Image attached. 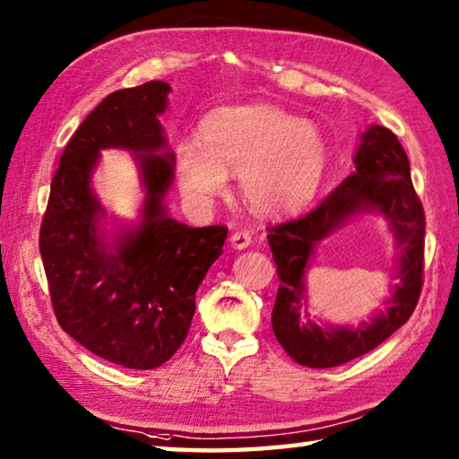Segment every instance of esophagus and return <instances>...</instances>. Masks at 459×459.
<instances>
[{"mask_svg":"<svg viewBox=\"0 0 459 459\" xmlns=\"http://www.w3.org/2000/svg\"><path fill=\"white\" fill-rule=\"evenodd\" d=\"M251 243H253V235L248 230L240 229V230H235L230 235V245L235 247V248H238V251H240V248H247Z\"/></svg>","mask_w":459,"mask_h":459,"instance_id":"obj_1","label":"esophagus"}]
</instances>
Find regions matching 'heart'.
Segmentation results:
<instances>
[{"label": "heart", "instance_id": "1", "mask_svg": "<svg viewBox=\"0 0 459 459\" xmlns=\"http://www.w3.org/2000/svg\"><path fill=\"white\" fill-rule=\"evenodd\" d=\"M328 166V145L312 121L269 105L227 107L202 129V143L176 147V176L186 198L208 204L238 174L240 194L263 216L299 211L314 198Z\"/></svg>", "mask_w": 459, "mask_h": 459}]
</instances>
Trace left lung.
Segmentation results:
<instances>
[{
	"mask_svg": "<svg viewBox=\"0 0 459 459\" xmlns=\"http://www.w3.org/2000/svg\"><path fill=\"white\" fill-rule=\"evenodd\" d=\"M372 210L385 216L400 248V283L387 302V312L356 329L312 323L305 307V269L315 245L354 215ZM267 240L281 281L271 324L279 344L295 362L330 368L383 344L413 314L423 285L425 212L397 135L383 126H370L356 150L354 172L312 212L271 227Z\"/></svg>",
	"mask_w": 459,
	"mask_h": 459,
	"instance_id": "obj_1",
	"label": "left lung"
}]
</instances>
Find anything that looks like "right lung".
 Returning a JSON list of instances; mask_svg holds the SVG:
<instances>
[{
    "label": "right lung",
    "mask_w": 459,
    "mask_h": 459,
    "mask_svg": "<svg viewBox=\"0 0 459 459\" xmlns=\"http://www.w3.org/2000/svg\"><path fill=\"white\" fill-rule=\"evenodd\" d=\"M164 81L105 97L74 131L52 178L40 227V255L60 328L92 354L134 370L172 359L190 330L196 290L222 255L229 229H192L164 206L176 158L160 115ZM134 153L146 200L143 219L113 239L90 188L100 149Z\"/></svg>",
    "instance_id": "1"
}]
</instances>
